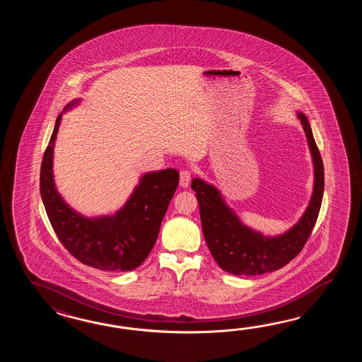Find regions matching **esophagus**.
Returning a JSON list of instances; mask_svg holds the SVG:
<instances>
[{"label": "esophagus", "mask_w": 362, "mask_h": 362, "mask_svg": "<svg viewBox=\"0 0 362 362\" xmlns=\"http://www.w3.org/2000/svg\"><path fill=\"white\" fill-rule=\"evenodd\" d=\"M192 181V172L189 170H182L180 172V185L182 187H187Z\"/></svg>", "instance_id": "34e87169"}]
</instances>
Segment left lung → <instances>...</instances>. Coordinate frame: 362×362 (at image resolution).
I'll list each match as a JSON object with an SVG mask.
<instances>
[{
	"instance_id": "8db88e82",
	"label": "left lung",
	"mask_w": 362,
	"mask_h": 362,
	"mask_svg": "<svg viewBox=\"0 0 362 362\" xmlns=\"http://www.w3.org/2000/svg\"><path fill=\"white\" fill-rule=\"evenodd\" d=\"M315 163V190L300 221L284 235L273 238L248 229L226 207L220 192L199 178L192 189L199 203L200 221L208 248L221 269L234 276H256L281 269L300 254L315 228L322 203L325 172L320 150L315 145L307 116L299 112Z\"/></svg>"
}]
</instances>
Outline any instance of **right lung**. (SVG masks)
Returning <instances> with one entry per match:
<instances>
[{
    "mask_svg": "<svg viewBox=\"0 0 362 362\" xmlns=\"http://www.w3.org/2000/svg\"><path fill=\"white\" fill-rule=\"evenodd\" d=\"M61 117H57L40 170V192L55 234L69 254L88 267L106 272L136 269L154 247L180 173L173 168L146 173L115 216L83 217L55 189L53 147Z\"/></svg>",
    "mask_w": 362,
    "mask_h": 362,
    "instance_id": "1",
    "label": "right lung"
}]
</instances>
